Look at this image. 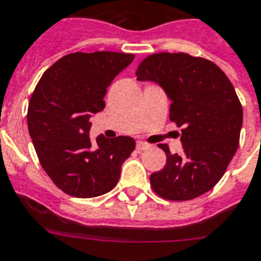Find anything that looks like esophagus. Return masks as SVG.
I'll return each mask as SVG.
<instances>
[{
  "label": "esophagus",
  "instance_id": "1",
  "mask_svg": "<svg viewBox=\"0 0 261 261\" xmlns=\"http://www.w3.org/2000/svg\"><path fill=\"white\" fill-rule=\"evenodd\" d=\"M148 148H149V145L145 144V142H142V141H138V142H137V149L138 150H145L148 149Z\"/></svg>",
  "mask_w": 261,
  "mask_h": 261
}]
</instances>
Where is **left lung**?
<instances>
[{"mask_svg":"<svg viewBox=\"0 0 261 261\" xmlns=\"http://www.w3.org/2000/svg\"><path fill=\"white\" fill-rule=\"evenodd\" d=\"M136 74L166 92L170 120L182 127V153L160 144L167 162L150 174L152 188L169 200L198 198L219 182L238 149L244 113L233 86L213 62L188 54H153Z\"/></svg>","mask_w":261,"mask_h":261,"instance_id":"left-lung-1","label":"left lung"}]
</instances>
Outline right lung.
Returning <instances> with one entry per match:
<instances>
[{"mask_svg":"<svg viewBox=\"0 0 261 261\" xmlns=\"http://www.w3.org/2000/svg\"><path fill=\"white\" fill-rule=\"evenodd\" d=\"M133 61V54L74 52L55 62L33 92L29 134L42 169L65 194L94 198L117 184L136 141L98 136L92 145L91 117L105 108L106 88Z\"/></svg>","mask_w":261,"mask_h":261,"instance_id":"obj_1","label":"right lung"}]
</instances>
